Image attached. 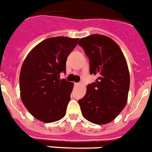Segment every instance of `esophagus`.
Listing matches in <instances>:
<instances>
[{
    "mask_svg": "<svg viewBox=\"0 0 152 152\" xmlns=\"http://www.w3.org/2000/svg\"><path fill=\"white\" fill-rule=\"evenodd\" d=\"M75 86H80V85H81V83H75Z\"/></svg>",
    "mask_w": 152,
    "mask_h": 152,
    "instance_id": "34e87169",
    "label": "esophagus"
}]
</instances>
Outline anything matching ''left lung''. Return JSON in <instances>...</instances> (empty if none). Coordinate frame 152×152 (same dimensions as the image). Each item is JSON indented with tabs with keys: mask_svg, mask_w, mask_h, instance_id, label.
<instances>
[{
	"mask_svg": "<svg viewBox=\"0 0 152 152\" xmlns=\"http://www.w3.org/2000/svg\"><path fill=\"white\" fill-rule=\"evenodd\" d=\"M78 45L89 57L90 74L99 76L78 101L82 115L92 123L107 124L128 101L130 75L126 60L119 46L106 36L92 34L80 39Z\"/></svg>",
	"mask_w": 152,
	"mask_h": 152,
	"instance_id": "obj_1",
	"label": "left lung"
}]
</instances>
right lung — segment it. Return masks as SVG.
<instances>
[{
  "label": "right lung",
  "mask_w": 152,
  "mask_h": 152,
  "mask_svg": "<svg viewBox=\"0 0 152 152\" xmlns=\"http://www.w3.org/2000/svg\"><path fill=\"white\" fill-rule=\"evenodd\" d=\"M79 39L51 37L39 43L27 54L19 77L21 99L34 117L46 123L65 116L73 83L60 79L66 59Z\"/></svg>",
  "instance_id": "add662e5"
}]
</instances>
